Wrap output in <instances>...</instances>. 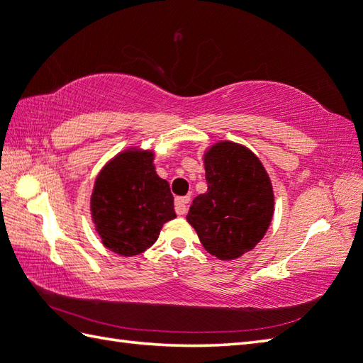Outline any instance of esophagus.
Masks as SVG:
<instances>
[{"instance_id": "esophagus-1", "label": "esophagus", "mask_w": 363, "mask_h": 363, "mask_svg": "<svg viewBox=\"0 0 363 363\" xmlns=\"http://www.w3.org/2000/svg\"><path fill=\"white\" fill-rule=\"evenodd\" d=\"M189 202H190V198H189V196L176 198V201H174V210H176V213H178V215H185V213H187Z\"/></svg>"}]
</instances>
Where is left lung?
<instances>
[{
    "label": "left lung",
    "instance_id": "1",
    "mask_svg": "<svg viewBox=\"0 0 363 363\" xmlns=\"http://www.w3.org/2000/svg\"><path fill=\"white\" fill-rule=\"evenodd\" d=\"M207 191L193 199L187 221L218 259H237L263 240L274 216L264 165L241 143L221 140L202 156Z\"/></svg>",
    "mask_w": 363,
    "mask_h": 363
}]
</instances>
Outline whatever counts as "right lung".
Returning a JSON list of instances; mask_svg holds the SVG:
<instances>
[{"mask_svg":"<svg viewBox=\"0 0 363 363\" xmlns=\"http://www.w3.org/2000/svg\"><path fill=\"white\" fill-rule=\"evenodd\" d=\"M91 218L102 244L121 257L153 246L162 225L176 218L170 185L159 178L155 151L130 147L97 174Z\"/></svg>","mask_w":363,"mask_h":363,"instance_id":"add662e5","label":"right lung"}]
</instances>
